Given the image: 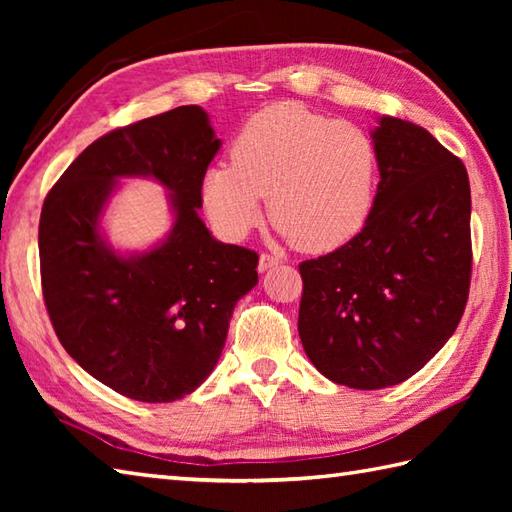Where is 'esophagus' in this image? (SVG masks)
Here are the masks:
<instances>
[{
	"label": "esophagus",
	"mask_w": 512,
	"mask_h": 512,
	"mask_svg": "<svg viewBox=\"0 0 512 512\" xmlns=\"http://www.w3.org/2000/svg\"><path fill=\"white\" fill-rule=\"evenodd\" d=\"M281 262L277 257H273V255H268V253H262L259 255V273H266V270H270V268H275V266H279Z\"/></svg>",
	"instance_id": "esophagus-1"
}]
</instances>
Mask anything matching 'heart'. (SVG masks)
Returning a JSON list of instances; mask_svg holds the SVG:
<instances>
[{"label":"heart","mask_w":512,"mask_h":512,"mask_svg":"<svg viewBox=\"0 0 512 512\" xmlns=\"http://www.w3.org/2000/svg\"><path fill=\"white\" fill-rule=\"evenodd\" d=\"M378 147L367 129L299 103L250 116L231 165L202 176V204L224 237L242 239L262 220L264 198L284 237L306 253H332L365 231L378 191Z\"/></svg>","instance_id":"b5f03b06"}]
</instances>
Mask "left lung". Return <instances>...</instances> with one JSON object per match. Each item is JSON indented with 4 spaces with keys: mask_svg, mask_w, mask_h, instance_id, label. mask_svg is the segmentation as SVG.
<instances>
[{
    "mask_svg": "<svg viewBox=\"0 0 512 512\" xmlns=\"http://www.w3.org/2000/svg\"><path fill=\"white\" fill-rule=\"evenodd\" d=\"M380 182L365 231L299 264V336L336 385L383 389L427 365L458 328L471 286V187L427 129L380 116Z\"/></svg>",
    "mask_w": 512,
    "mask_h": 512,
    "instance_id": "left-lung-1",
    "label": "left lung"
}]
</instances>
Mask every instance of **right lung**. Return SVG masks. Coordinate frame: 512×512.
<instances>
[{
  "mask_svg": "<svg viewBox=\"0 0 512 512\" xmlns=\"http://www.w3.org/2000/svg\"><path fill=\"white\" fill-rule=\"evenodd\" d=\"M222 147L198 105L105 134L65 169L39 220L41 288L61 345L85 372L140 402L198 389L220 361L235 303L257 286L255 250L200 220L202 176ZM168 189L172 231L121 254L100 228L118 179Z\"/></svg>",
  "mask_w": 512,
  "mask_h": 512,
  "instance_id": "obj_1",
  "label": "right lung"
}]
</instances>
